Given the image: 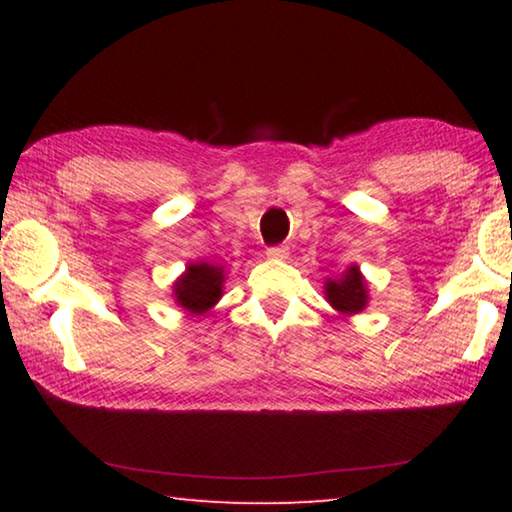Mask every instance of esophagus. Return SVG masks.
Here are the masks:
<instances>
[{
    "instance_id": "esophagus-1",
    "label": "esophagus",
    "mask_w": 512,
    "mask_h": 512,
    "mask_svg": "<svg viewBox=\"0 0 512 512\" xmlns=\"http://www.w3.org/2000/svg\"><path fill=\"white\" fill-rule=\"evenodd\" d=\"M271 259H280V262H284V259H289V248L287 246H275V248H268L266 253Z\"/></svg>"
}]
</instances>
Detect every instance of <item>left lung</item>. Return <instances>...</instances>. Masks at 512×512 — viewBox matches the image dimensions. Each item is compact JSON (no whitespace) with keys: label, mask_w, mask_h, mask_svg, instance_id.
Listing matches in <instances>:
<instances>
[{"label":"left lung","mask_w":512,"mask_h":512,"mask_svg":"<svg viewBox=\"0 0 512 512\" xmlns=\"http://www.w3.org/2000/svg\"><path fill=\"white\" fill-rule=\"evenodd\" d=\"M325 300L341 316L361 314L370 302L368 280L363 277L357 264H350L339 277H327L325 280Z\"/></svg>","instance_id":"8db88e82"}]
</instances>
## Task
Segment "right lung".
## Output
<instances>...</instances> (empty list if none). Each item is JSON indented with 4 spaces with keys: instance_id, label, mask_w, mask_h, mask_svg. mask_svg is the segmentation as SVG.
I'll list each match as a JSON object with an SVG mask.
<instances>
[{
    "instance_id": "obj_1",
    "label": "right lung",
    "mask_w": 512,
    "mask_h": 512,
    "mask_svg": "<svg viewBox=\"0 0 512 512\" xmlns=\"http://www.w3.org/2000/svg\"><path fill=\"white\" fill-rule=\"evenodd\" d=\"M225 271L219 264L189 262L171 284V298L189 316H205L223 296Z\"/></svg>"
}]
</instances>
